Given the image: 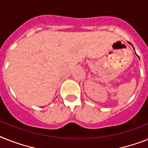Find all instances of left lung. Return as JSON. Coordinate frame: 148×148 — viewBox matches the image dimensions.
I'll use <instances>...</instances> for the list:
<instances>
[{
	"label": "left lung",
	"mask_w": 148,
	"mask_h": 148,
	"mask_svg": "<svg viewBox=\"0 0 148 148\" xmlns=\"http://www.w3.org/2000/svg\"><path fill=\"white\" fill-rule=\"evenodd\" d=\"M129 44H130V43H129ZM130 45H132V44H130ZM132 47H133V46H132ZM133 48H134V47H133ZM134 50H135V49H134ZM137 56H138V55H137Z\"/></svg>",
	"instance_id": "obj_1"
}]
</instances>
